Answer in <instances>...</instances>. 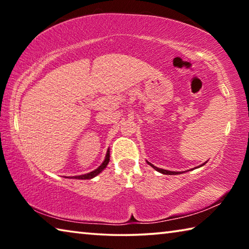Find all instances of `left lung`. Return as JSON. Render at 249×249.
Segmentation results:
<instances>
[{"mask_svg":"<svg viewBox=\"0 0 249 249\" xmlns=\"http://www.w3.org/2000/svg\"><path fill=\"white\" fill-rule=\"evenodd\" d=\"M206 162H208V161H205L204 163H202V165H201V166H199L197 168H200V167H202V166H204ZM147 163H148L149 166L153 167L155 170H157L158 172H160V174H162V175H180L181 172H182V171H169V170H166V169H160V168H157L156 166H154L153 163H150V162H148V161H147ZM193 169H195V168H193ZM193 169H191V170H193Z\"/></svg>","mask_w":249,"mask_h":249,"instance_id":"left-lung-1","label":"left lung"}]
</instances>
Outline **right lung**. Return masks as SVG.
I'll use <instances>...</instances> for the list:
<instances>
[{
	"label": "right lung",
	"mask_w": 249,
	"mask_h": 249,
	"mask_svg": "<svg viewBox=\"0 0 249 249\" xmlns=\"http://www.w3.org/2000/svg\"><path fill=\"white\" fill-rule=\"evenodd\" d=\"M108 161H109V149H107V155H105V159L104 161L101 163V165L96 168L95 170L89 172V174H86V175H81V176H74V177H71L72 179H79V180H88V179H92L94 178V177L98 176L99 174H101L105 168H107V166L108 165Z\"/></svg>",
	"instance_id": "right-lung-1"
}]
</instances>
